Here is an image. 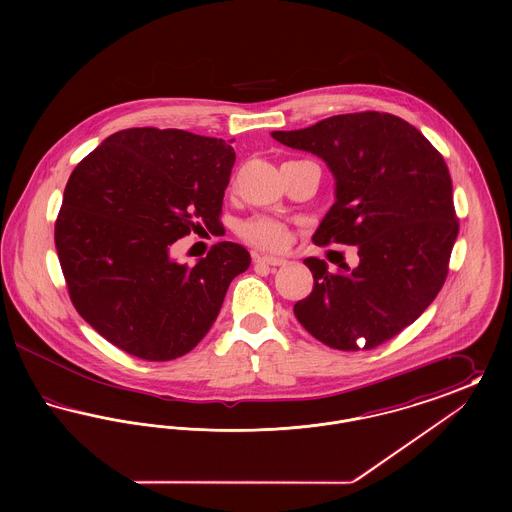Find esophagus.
Masks as SVG:
<instances>
[{
  "label": "esophagus",
  "instance_id": "esophagus-1",
  "mask_svg": "<svg viewBox=\"0 0 512 512\" xmlns=\"http://www.w3.org/2000/svg\"><path fill=\"white\" fill-rule=\"evenodd\" d=\"M253 261H255L257 265H267V267H282V265H286V259H282V257L259 255V253H253Z\"/></svg>",
  "mask_w": 512,
  "mask_h": 512
}]
</instances>
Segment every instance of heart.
Returning <instances> with one entry per match:
<instances>
[{
  "label": "heart",
  "instance_id": "1",
  "mask_svg": "<svg viewBox=\"0 0 512 512\" xmlns=\"http://www.w3.org/2000/svg\"><path fill=\"white\" fill-rule=\"evenodd\" d=\"M240 236L245 242L263 249H278L288 242V226L272 217H251L240 224Z\"/></svg>",
  "mask_w": 512,
  "mask_h": 512
}]
</instances>
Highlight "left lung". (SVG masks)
I'll list each match as a JSON object with an SVG mask.
<instances>
[{
	"label": "left lung",
	"instance_id": "1",
	"mask_svg": "<svg viewBox=\"0 0 512 512\" xmlns=\"http://www.w3.org/2000/svg\"><path fill=\"white\" fill-rule=\"evenodd\" d=\"M274 140L318 155L336 178V203L317 245H357L359 267L330 272L305 259L315 286L293 305L301 326L340 351L374 349L436 299L459 234L449 169L413 124L390 113L336 115Z\"/></svg>",
	"mask_w": 512,
	"mask_h": 512
}]
</instances>
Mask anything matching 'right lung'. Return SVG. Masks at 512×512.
<instances>
[{"instance_id": "add662e5", "label": "right lung", "mask_w": 512, "mask_h": 512, "mask_svg": "<svg viewBox=\"0 0 512 512\" xmlns=\"http://www.w3.org/2000/svg\"><path fill=\"white\" fill-rule=\"evenodd\" d=\"M234 161L219 138L146 126L109 136L71 174L55 220L61 270L78 315L128 355L190 353L251 265L232 242L194 267L171 257L176 240L220 226Z\"/></svg>"}]
</instances>
